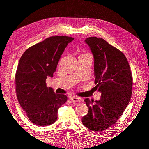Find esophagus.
I'll list each match as a JSON object with an SVG mask.
<instances>
[{"label": "esophagus", "mask_w": 149, "mask_h": 149, "mask_svg": "<svg viewBox=\"0 0 149 149\" xmlns=\"http://www.w3.org/2000/svg\"><path fill=\"white\" fill-rule=\"evenodd\" d=\"M70 101L71 102H79L80 101V99L78 97H75V96H73V97H70Z\"/></svg>", "instance_id": "34e87169"}]
</instances>
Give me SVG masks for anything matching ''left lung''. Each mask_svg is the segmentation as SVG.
Listing matches in <instances>:
<instances>
[{"mask_svg":"<svg viewBox=\"0 0 149 149\" xmlns=\"http://www.w3.org/2000/svg\"><path fill=\"white\" fill-rule=\"evenodd\" d=\"M94 56V83L100 100H84L89 108L83 125L94 132L102 131L118 120L132 96V76L127 58L102 38L85 40Z\"/></svg>","mask_w":149,"mask_h":149,"instance_id":"obj_1","label":"left lung"}]
</instances>
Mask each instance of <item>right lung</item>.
Wrapping results in <instances>:
<instances>
[{"instance_id": "right-lung-1", "label": "right lung", "mask_w": 149, "mask_h": 149, "mask_svg": "<svg viewBox=\"0 0 149 149\" xmlns=\"http://www.w3.org/2000/svg\"><path fill=\"white\" fill-rule=\"evenodd\" d=\"M74 38L53 36L29 48L21 56L15 74L18 101L29 120L40 126L53 124L58 110L67 101L65 94L47 87L48 76L53 77L61 55Z\"/></svg>"}]
</instances>
